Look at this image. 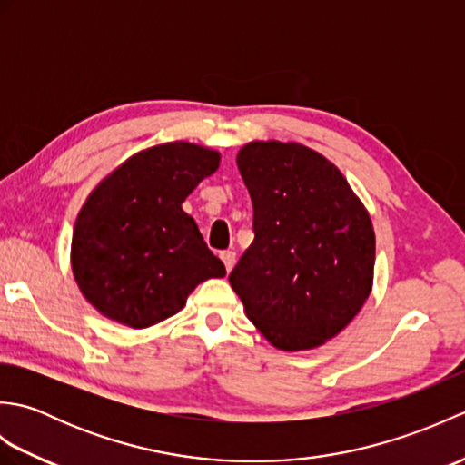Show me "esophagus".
I'll return each instance as SVG.
<instances>
[{
    "instance_id": "esophagus-1",
    "label": "esophagus",
    "mask_w": 465,
    "mask_h": 465,
    "mask_svg": "<svg viewBox=\"0 0 465 465\" xmlns=\"http://www.w3.org/2000/svg\"><path fill=\"white\" fill-rule=\"evenodd\" d=\"M220 258H222V262H223V265H225L227 273H230V272H232V268L235 265V252H232V250H225V252H222V253H220Z\"/></svg>"
}]
</instances>
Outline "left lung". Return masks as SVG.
<instances>
[{"mask_svg":"<svg viewBox=\"0 0 465 465\" xmlns=\"http://www.w3.org/2000/svg\"><path fill=\"white\" fill-rule=\"evenodd\" d=\"M238 167L255 238L230 273L232 288L275 348H318L370 298V213L338 167L302 143L252 142L240 150Z\"/></svg>","mask_w":465,"mask_h":465,"instance_id":"8db88e82","label":"left lung"}]
</instances>
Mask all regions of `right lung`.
<instances>
[{"label": "right lung", "mask_w": 465, "mask_h": 465, "mask_svg": "<svg viewBox=\"0 0 465 465\" xmlns=\"http://www.w3.org/2000/svg\"><path fill=\"white\" fill-rule=\"evenodd\" d=\"M220 153L172 142L125 160L87 197L74 227L72 270L105 318L142 330L180 312L197 283L223 278L182 203Z\"/></svg>", "instance_id": "1"}]
</instances>
